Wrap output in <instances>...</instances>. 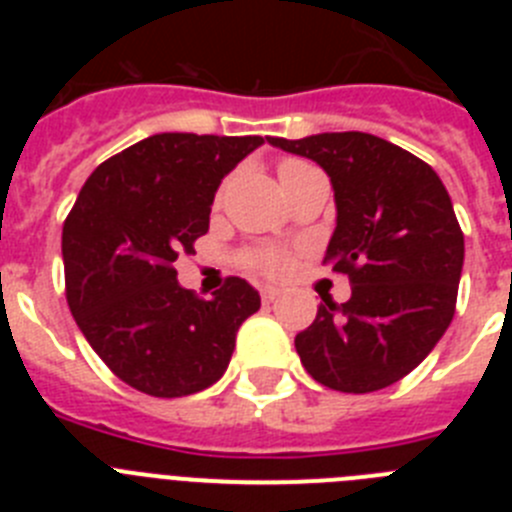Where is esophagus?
Segmentation results:
<instances>
[{
    "instance_id": "1",
    "label": "esophagus",
    "mask_w": 512,
    "mask_h": 512,
    "mask_svg": "<svg viewBox=\"0 0 512 512\" xmlns=\"http://www.w3.org/2000/svg\"><path fill=\"white\" fill-rule=\"evenodd\" d=\"M279 295H282V292H279L277 287H261V300L264 302H274Z\"/></svg>"
}]
</instances>
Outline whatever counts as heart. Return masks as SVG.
Wrapping results in <instances>:
<instances>
[{
    "instance_id": "1",
    "label": "heart",
    "mask_w": 512,
    "mask_h": 512,
    "mask_svg": "<svg viewBox=\"0 0 512 512\" xmlns=\"http://www.w3.org/2000/svg\"><path fill=\"white\" fill-rule=\"evenodd\" d=\"M297 166H305L302 161H282L279 166V176L287 174L289 169H297ZM246 264L256 271H264V274H282L287 269V256L277 251H256L246 259Z\"/></svg>"
}]
</instances>
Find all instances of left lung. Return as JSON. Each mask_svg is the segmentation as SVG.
<instances>
[{
	"mask_svg": "<svg viewBox=\"0 0 512 512\" xmlns=\"http://www.w3.org/2000/svg\"><path fill=\"white\" fill-rule=\"evenodd\" d=\"M330 176L336 230L323 264L346 274L351 297L325 300L295 348L315 382L377 392L410 374L454 318L464 235L431 166L369 133L266 138Z\"/></svg>",
	"mask_w": 512,
	"mask_h": 512,
	"instance_id": "left-lung-1",
	"label": "left lung"
}]
</instances>
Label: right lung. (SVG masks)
<instances>
[{"label": "right lung", "instance_id": "add662e5", "mask_svg": "<svg viewBox=\"0 0 512 512\" xmlns=\"http://www.w3.org/2000/svg\"><path fill=\"white\" fill-rule=\"evenodd\" d=\"M261 135L158 133L99 164L63 223L66 300L99 359L153 397L223 377L238 328L261 307L241 277L200 300L176 279L179 253L210 230L215 192Z\"/></svg>", "mask_w": 512, "mask_h": 512}]
</instances>
